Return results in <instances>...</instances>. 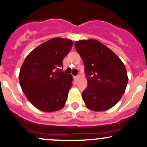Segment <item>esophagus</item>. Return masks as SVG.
<instances>
[{"mask_svg": "<svg viewBox=\"0 0 147 147\" xmlns=\"http://www.w3.org/2000/svg\"><path fill=\"white\" fill-rule=\"evenodd\" d=\"M80 75H78V76L75 77V80H76V81H78V80H80Z\"/></svg>", "mask_w": 147, "mask_h": 147, "instance_id": "esophagus-1", "label": "esophagus"}]
</instances>
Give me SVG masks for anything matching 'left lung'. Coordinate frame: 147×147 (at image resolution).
I'll return each instance as SVG.
<instances>
[{"instance_id":"obj_1","label":"left lung","mask_w":147,"mask_h":147,"mask_svg":"<svg viewBox=\"0 0 147 147\" xmlns=\"http://www.w3.org/2000/svg\"><path fill=\"white\" fill-rule=\"evenodd\" d=\"M75 47L84 63L87 87L82 94L86 107L103 111L113 107L125 93L128 78L125 65L97 40H82Z\"/></svg>"}]
</instances>
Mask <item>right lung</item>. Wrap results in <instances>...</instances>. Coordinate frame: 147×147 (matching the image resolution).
Wrapping results in <instances>:
<instances>
[{
    "label": "right lung",
    "instance_id": "obj_1",
    "mask_svg": "<svg viewBox=\"0 0 147 147\" xmlns=\"http://www.w3.org/2000/svg\"><path fill=\"white\" fill-rule=\"evenodd\" d=\"M72 47V41L51 38L34 49L24 60L20 84L30 103L38 110L53 112L65 106L72 76L59 69Z\"/></svg>",
    "mask_w": 147,
    "mask_h": 147
}]
</instances>
